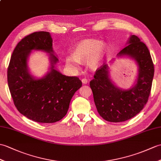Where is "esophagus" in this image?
I'll return each instance as SVG.
<instances>
[{
  "mask_svg": "<svg viewBox=\"0 0 161 161\" xmlns=\"http://www.w3.org/2000/svg\"><path fill=\"white\" fill-rule=\"evenodd\" d=\"M81 81H82V83H83L84 84H86L87 83H88V80H86V79H82L81 80Z\"/></svg>",
  "mask_w": 161,
  "mask_h": 161,
  "instance_id": "obj_1",
  "label": "esophagus"
}]
</instances>
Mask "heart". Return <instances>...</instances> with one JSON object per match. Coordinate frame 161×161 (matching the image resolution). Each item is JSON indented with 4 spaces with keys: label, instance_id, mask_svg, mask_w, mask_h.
I'll list each match as a JSON object with an SVG mask.
<instances>
[{
    "label": "heart",
    "instance_id": "obj_1",
    "mask_svg": "<svg viewBox=\"0 0 161 161\" xmlns=\"http://www.w3.org/2000/svg\"><path fill=\"white\" fill-rule=\"evenodd\" d=\"M106 51V42L93 38L85 39L76 44L73 55L66 56V64L70 69L76 70L79 69L80 62L86 60L88 68L96 70L102 64Z\"/></svg>",
    "mask_w": 161,
    "mask_h": 161
}]
</instances>
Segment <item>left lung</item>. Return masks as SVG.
Segmentation results:
<instances>
[{
  "mask_svg": "<svg viewBox=\"0 0 161 161\" xmlns=\"http://www.w3.org/2000/svg\"><path fill=\"white\" fill-rule=\"evenodd\" d=\"M135 61L138 74L134 85L128 89L118 87L110 76V67L104 64L97 70L90 81L98 113L107 121H125L143 110L150 94L154 68L147 46L137 36L131 35L125 46L117 54ZM114 59L110 61V64Z\"/></svg>",
  "mask_w": 161,
  "mask_h": 161,
  "instance_id": "1",
  "label": "left lung"
}]
</instances>
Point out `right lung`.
<instances>
[{
  "instance_id": "right-lung-1",
  "label": "right lung",
  "mask_w": 161,
  "mask_h": 161,
  "mask_svg": "<svg viewBox=\"0 0 161 161\" xmlns=\"http://www.w3.org/2000/svg\"><path fill=\"white\" fill-rule=\"evenodd\" d=\"M33 50L48 53L50 69L40 78L33 76L28 66ZM58 62L49 32L33 33L14 48L7 70L8 86L17 110L30 120L45 123L61 120L68 112L75 92L81 87L79 78L64 75L56 69Z\"/></svg>"
}]
</instances>
